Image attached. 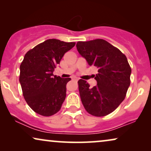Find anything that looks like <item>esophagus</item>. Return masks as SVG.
Here are the masks:
<instances>
[{
	"mask_svg": "<svg viewBox=\"0 0 151 151\" xmlns=\"http://www.w3.org/2000/svg\"><path fill=\"white\" fill-rule=\"evenodd\" d=\"M72 79L74 80H78V78H76V77H73V78H72Z\"/></svg>",
	"mask_w": 151,
	"mask_h": 151,
	"instance_id": "1",
	"label": "esophagus"
}]
</instances>
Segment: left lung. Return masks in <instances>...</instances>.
I'll return each instance as SVG.
<instances>
[{
	"instance_id": "1",
	"label": "left lung",
	"mask_w": 151,
	"mask_h": 151,
	"mask_svg": "<svg viewBox=\"0 0 151 151\" xmlns=\"http://www.w3.org/2000/svg\"><path fill=\"white\" fill-rule=\"evenodd\" d=\"M76 47L88 65L98 69L95 77L97 86L90 88L85 80H78L82 104L89 114L106 116L124 100L131 84V68L126 55L103 39L79 41Z\"/></svg>"
}]
</instances>
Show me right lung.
<instances>
[{"label":"right lung","mask_w":151,"mask_h":151,"mask_svg":"<svg viewBox=\"0 0 151 151\" xmlns=\"http://www.w3.org/2000/svg\"><path fill=\"white\" fill-rule=\"evenodd\" d=\"M75 45L49 39L24 55L19 81L26 102L38 114L51 116L61 109L66 98V84L71 78H62L53 72L65 53Z\"/></svg>","instance_id":"1"}]
</instances>
